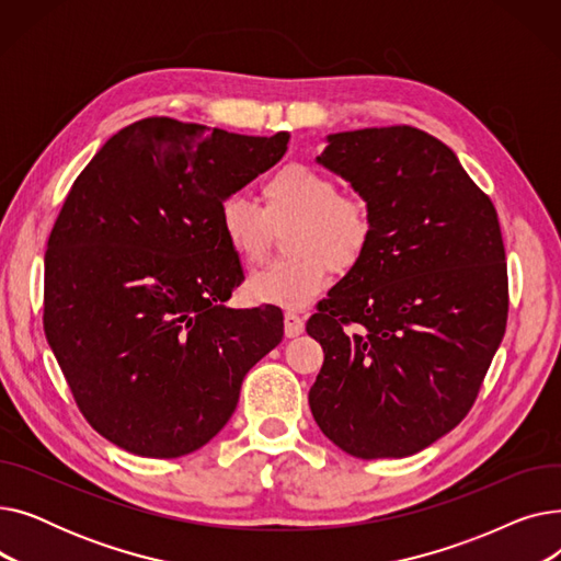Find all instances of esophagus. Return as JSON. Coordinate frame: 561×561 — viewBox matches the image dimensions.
<instances>
[{"instance_id": "34e87169", "label": "esophagus", "mask_w": 561, "mask_h": 561, "mask_svg": "<svg viewBox=\"0 0 561 561\" xmlns=\"http://www.w3.org/2000/svg\"><path fill=\"white\" fill-rule=\"evenodd\" d=\"M305 332V320L296 313V311H288L286 316H284V334L288 336V339H296V336H300Z\"/></svg>"}]
</instances>
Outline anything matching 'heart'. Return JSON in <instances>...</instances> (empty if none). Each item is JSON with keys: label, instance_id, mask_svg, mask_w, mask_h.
Masks as SVG:
<instances>
[{"label": "heart", "instance_id": "heart-1", "mask_svg": "<svg viewBox=\"0 0 561 561\" xmlns=\"http://www.w3.org/2000/svg\"><path fill=\"white\" fill-rule=\"evenodd\" d=\"M263 209L243 195H227L218 225L233 256L259 263L271 248L273 227H286L290 252L250 277V296L261 305L307 307L332 282L334 271H352L370 248V206L355 193H341L334 176L305 163H286L261 184Z\"/></svg>", "mask_w": 561, "mask_h": 561}]
</instances>
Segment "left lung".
Segmentation results:
<instances>
[{"label": "left lung", "mask_w": 561, "mask_h": 561, "mask_svg": "<svg viewBox=\"0 0 561 561\" xmlns=\"http://www.w3.org/2000/svg\"><path fill=\"white\" fill-rule=\"evenodd\" d=\"M328 140L318 163L368 202L375 233L307 322L325 350L311 414L352 457H409L463 421L505 336L503 233L438 138L398 125Z\"/></svg>", "instance_id": "1"}]
</instances>
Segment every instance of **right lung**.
<instances>
[{
    "label": "right lung",
    "instance_id": "right-lung-1",
    "mask_svg": "<svg viewBox=\"0 0 561 561\" xmlns=\"http://www.w3.org/2000/svg\"><path fill=\"white\" fill-rule=\"evenodd\" d=\"M288 138L145 117L75 180L47 241L43 325L83 419L117 448L174 459L209 444L279 345L282 311L225 307L245 277L218 206Z\"/></svg>",
    "mask_w": 561,
    "mask_h": 561
}]
</instances>
